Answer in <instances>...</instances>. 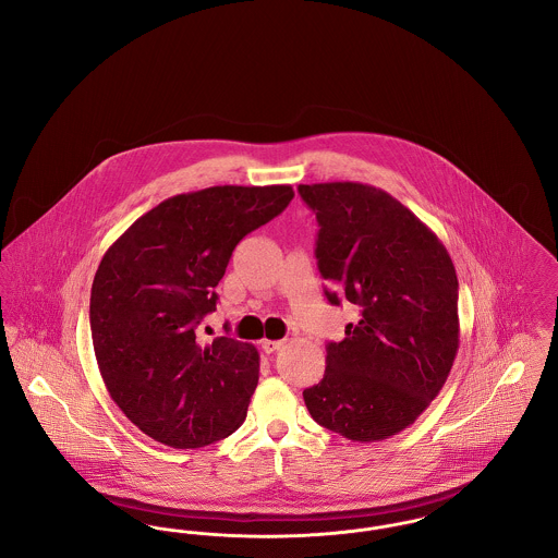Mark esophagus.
Here are the masks:
<instances>
[{
	"instance_id": "1",
	"label": "esophagus",
	"mask_w": 558,
	"mask_h": 558,
	"mask_svg": "<svg viewBox=\"0 0 558 558\" xmlns=\"http://www.w3.org/2000/svg\"><path fill=\"white\" fill-rule=\"evenodd\" d=\"M283 344H286V340H263V349H265V352L279 351Z\"/></svg>"
}]
</instances>
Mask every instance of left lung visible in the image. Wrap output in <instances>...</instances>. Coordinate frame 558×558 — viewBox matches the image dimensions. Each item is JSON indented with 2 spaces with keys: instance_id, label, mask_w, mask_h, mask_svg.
Returning a JSON list of instances; mask_svg holds the SVG:
<instances>
[{
  "instance_id": "1",
  "label": "left lung",
  "mask_w": 558,
  "mask_h": 558,
  "mask_svg": "<svg viewBox=\"0 0 558 558\" xmlns=\"http://www.w3.org/2000/svg\"><path fill=\"white\" fill-rule=\"evenodd\" d=\"M317 214V265L331 304L359 322L329 342L323 380L304 403L323 428L359 442L411 426L439 395L460 347L458 277L449 252L413 211L361 182L300 184Z\"/></svg>"
}]
</instances>
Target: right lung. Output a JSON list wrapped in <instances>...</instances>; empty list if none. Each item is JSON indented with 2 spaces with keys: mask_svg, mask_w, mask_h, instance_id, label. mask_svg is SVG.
Instances as JSON below:
<instances>
[{
  "mask_svg": "<svg viewBox=\"0 0 558 558\" xmlns=\"http://www.w3.org/2000/svg\"><path fill=\"white\" fill-rule=\"evenodd\" d=\"M292 199L290 184L182 193L105 252L89 295L94 354L111 399L150 439L195 449L243 424L258 351L229 336L202 344L197 325L216 311L236 243Z\"/></svg>",
  "mask_w": 558,
  "mask_h": 558,
  "instance_id": "1",
  "label": "right lung"
}]
</instances>
